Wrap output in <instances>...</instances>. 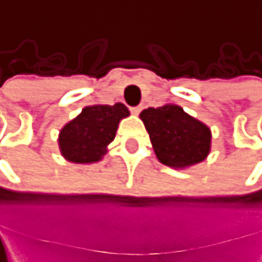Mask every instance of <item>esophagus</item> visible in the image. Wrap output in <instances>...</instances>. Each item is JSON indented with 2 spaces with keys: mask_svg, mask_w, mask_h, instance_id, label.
Here are the masks:
<instances>
[{
  "mask_svg": "<svg viewBox=\"0 0 262 262\" xmlns=\"http://www.w3.org/2000/svg\"><path fill=\"white\" fill-rule=\"evenodd\" d=\"M141 110H143V106H141V105L132 106V108H130L132 114H135V115H139V114H140V112H141Z\"/></svg>",
  "mask_w": 262,
  "mask_h": 262,
  "instance_id": "34e87169",
  "label": "esophagus"
}]
</instances>
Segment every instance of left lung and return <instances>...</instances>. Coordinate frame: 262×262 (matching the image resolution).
Returning a JSON list of instances; mask_svg holds the SVG:
<instances>
[{
    "label": "left lung",
    "mask_w": 262,
    "mask_h": 262,
    "mask_svg": "<svg viewBox=\"0 0 262 262\" xmlns=\"http://www.w3.org/2000/svg\"><path fill=\"white\" fill-rule=\"evenodd\" d=\"M157 158L164 165L182 169L204 161L210 154L211 130L175 104L141 111Z\"/></svg>",
    "instance_id": "1"
}]
</instances>
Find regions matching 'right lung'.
<instances>
[{"mask_svg": "<svg viewBox=\"0 0 262 262\" xmlns=\"http://www.w3.org/2000/svg\"><path fill=\"white\" fill-rule=\"evenodd\" d=\"M129 116L121 102L115 105H90L68 122L59 132L58 144L62 157L75 164H93L106 154L115 139L119 122Z\"/></svg>", "mask_w": 262, "mask_h": 262, "instance_id": "right-lung-1", "label": "right lung"}]
</instances>
